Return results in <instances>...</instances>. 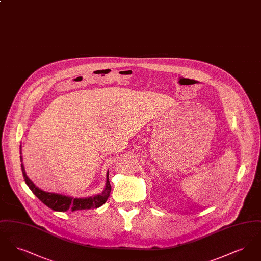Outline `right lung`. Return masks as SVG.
Masks as SVG:
<instances>
[{"instance_id": "add662e5", "label": "right lung", "mask_w": 261, "mask_h": 261, "mask_svg": "<svg viewBox=\"0 0 261 261\" xmlns=\"http://www.w3.org/2000/svg\"><path fill=\"white\" fill-rule=\"evenodd\" d=\"M20 160L22 161V158L20 156ZM21 170L23 174L25 183L29 189L32 191V193L40 199L44 204H46L48 207L51 208L53 211H82V210H93V208H98L101 206L107 199L110 197V193L112 191V186L110 184L109 180V173H108V180L106 188L102 191L100 195H98L96 197H91V198H86V199H73L70 197L62 196L59 194H53V193H47L39 189L38 187L34 185V183L26 176L25 173L24 167L23 164L21 163Z\"/></svg>"}]
</instances>
